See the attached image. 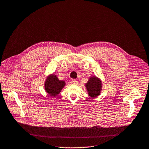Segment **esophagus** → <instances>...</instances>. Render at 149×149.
Returning <instances> with one entry per match:
<instances>
[{
	"mask_svg": "<svg viewBox=\"0 0 149 149\" xmlns=\"http://www.w3.org/2000/svg\"><path fill=\"white\" fill-rule=\"evenodd\" d=\"M71 83L73 85H77V84H78V81L76 79H72L71 81Z\"/></svg>",
	"mask_w": 149,
	"mask_h": 149,
	"instance_id": "1",
	"label": "esophagus"
}]
</instances>
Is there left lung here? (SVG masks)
<instances>
[{
	"instance_id": "obj_1",
	"label": "left lung",
	"mask_w": 149,
	"mask_h": 149,
	"mask_svg": "<svg viewBox=\"0 0 149 149\" xmlns=\"http://www.w3.org/2000/svg\"><path fill=\"white\" fill-rule=\"evenodd\" d=\"M85 85L89 96L91 98H94L100 95L102 90V82L99 78L92 76Z\"/></svg>"
}]
</instances>
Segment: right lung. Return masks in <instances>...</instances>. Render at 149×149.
Listing matches in <instances>:
<instances>
[{
    "mask_svg": "<svg viewBox=\"0 0 149 149\" xmlns=\"http://www.w3.org/2000/svg\"><path fill=\"white\" fill-rule=\"evenodd\" d=\"M65 86V82L59 80L55 74L49 75L44 84L46 92L52 97H55L58 95Z\"/></svg>",
    "mask_w": 149,
    "mask_h": 149,
    "instance_id": "right-lung-1",
    "label": "right lung"
}]
</instances>
